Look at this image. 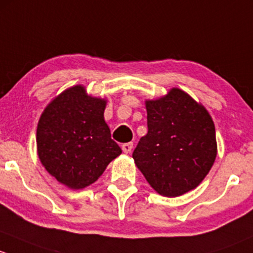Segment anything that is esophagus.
<instances>
[{"instance_id":"34e87169","label":"esophagus","mask_w":253,"mask_h":253,"mask_svg":"<svg viewBox=\"0 0 253 253\" xmlns=\"http://www.w3.org/2000/svg\"><path fill=\"white\" fill-rule=\"evenodd\" d=\"M122 150L124 153H130L132 150V142H126V144L122 145Z\"/></svg>"}]
</instances>
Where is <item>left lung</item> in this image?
<instances>
[{
	"instance_id": "left-lung-1",
	"label": "left lung",
	"mask_w": 253,
	"mask_h": 253,
	"mask_svg": "<svg viewBox=\"0 0 253 253\" xmlns=\"http://www.w3.org/2000/svg\"><path fill=\"white\" fill-rule=\"evenodd\" d=\"M148 131L132 152L135 165L160 195L176 197L199 186L217 156L214 123L180 88L146 101Z\"/></svg>"
}]
</instances>
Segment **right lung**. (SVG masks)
Listing matches in <instances>:
<instances>
[{"mask_svg": "<svg viewBox=\"0 0 253 253\" xmlns=\"http://www.w3.org/2000/svg\"><path fill=\"white\" fill-rule=\"evenodd\" d=\"M105 108L106 100L88 96L84 86L77 85L57 96L41 114L36 130L39 158L70 189L95 183L122 153L111 139Z\"/></svg>", "mask_w": 253, "mask_h": 253, "instance_id": "add662e5", "label": "right lung"}]
</instances>
